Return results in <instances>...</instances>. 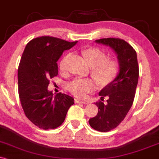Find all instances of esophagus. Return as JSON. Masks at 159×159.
<instances>
[{
  "label": "esophagus",
  "mask_w": 159,
  "mask_h": 159,
  "mask_svg": "<svg viewBox=\"0 0 159 159\" xmlns=\"http://www.w3.org/2000/svg\"><path fill=\"white\" fill-rule=\"evenodd\" d=\"M75 103H84V104H86V103H88L87 102L81 101V100H79V99H75Z\"/></svg>",
  "instance_id": "esophagus-1"
}]
</instances>
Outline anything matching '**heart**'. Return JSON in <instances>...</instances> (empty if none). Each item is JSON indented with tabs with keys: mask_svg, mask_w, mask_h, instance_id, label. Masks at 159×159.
I'll return each instance as SVG.
<instances>
[{
	"mask_svg": "<svg viewBox=\"0 0 159 159\" xmlns=\"http://www.w3.org/2000/svg\"><path fill=\"white\" fill-rule=\"evenodd\" d=\"M83 54L91 67V75L98 84L106 86L116 78L119 71V63L116 60L107 58V55L98 48H90L84 50ZM66 59L67 56L59 63L62 71L66 70ZM95 87V81L91 78H77L67 84V89L77 98H85Z\"/></svg>",
	"mask_w": 159,
	"mask_h": 159,
	"instance_id": "heart-1",
	"label": "heart"
}]
</instances>
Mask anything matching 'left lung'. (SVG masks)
Here are the masks:
<instances>
[{"label": "left lung", "mask_w": 159, "mask_h": 159, "mask_svg": "<svg viewBox=\"0 0 159 159\" xmlns=\"http://www.w3.org/2000/svg\"><path fill=\"white\" fill-rule=\"evenodd\" d=\"M96 43L109 46L117 54L120 72L116 78L100 91L101 101L96 116L89 120V124L97 131L108 132L120 124L131 108L138 84L139 70L136 52L125 40L119 38H104ZM107 98L104 103V98Z\"/></svg>", "instance_id": "8db88e82"}]
</instances>
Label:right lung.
<instances>
[{"instance_id": "right-lung-1", "label": "right lung", "mask_w": 159, "mask_h": 159, "mask_svg": "<svg viewBox=\"0 0 159 159\" xmlns=\"http://www.w3.org/2000/svg\"><path fill=\"white\" fill-rule=\"evenodd\" d=\"M77 41L41 36L26 45L18 67V91L25 115L43 129H56L64 122L74 98L66 93L55 96L48 91L49 80L58 75L57 61Z\"/></svg>"}]
</instances>
